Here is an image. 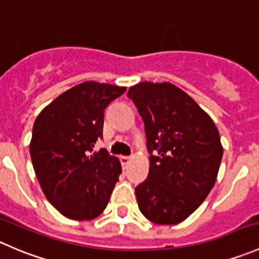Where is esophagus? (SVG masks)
Wrapping results in <instances>:
<instances>
[{
	"mask_svg": "<svg viewBox=\"0 0 259 259\" xmlns=\"http://www.w3.org/2000/svg\"><path fill=\"white\" fill-rule=\"evenodd\" d=\"M119 160H121L122 166H123L124 168H126L127 165H128V163L131 162V157H130V156H121V157H119Z\"/></svg>",
	"mask_w": 259,
	"mask_h": 259,
	"instance_id": "34e87169",
	"label": "esophagus"
}]
</instances>
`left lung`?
Returning a JSON list of instances; mask_svg holds the SVG:
<instances>
[{
    "mask_svg": "<svg viewBox=\"0 0 259 259\" xmlns=\"http://www.w3.org/2000/svg\"><path fill=\"white\" fill-rule=\"evenodd\" d=\"M128 98L145 123L150 171L135 189L138 208L156 224H178L190 217L217 181L223 146L208 113L168 81H142Z\"/></svg>",
    "mask_w": 259,
    "mask_h": 259,
    "instance_id": "1",
    "label": "left lung"
}]
</instances>
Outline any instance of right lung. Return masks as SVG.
Listing matches in <instances>:
<instances>
[{
  "label": "right lung",
  "mask_w": 259,
  "mask_h": 259,
  "mask_svg": "<svg viewBox=\"0 0 259 259\" xmlns=\"http://www.w3.org/2000/svg\"><path fill=\"white\" fill-rule=\"evenodd\" d=\"M126 87L84 81L61 93L35 119L30 155L49 203L64 217L92 220L103 213L122 172L118 157L94 151L103 137L104 109Z\"/></svg>",
  "instance_id": "obj_1"
}]
</instances>
